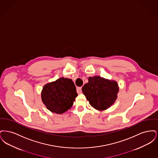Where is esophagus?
I'll list each match as a JSON object with an SVG mask.
<instances>
[{
	"label": "esophagus",
	"instance_id": "34e87169",
	"mask_svg": "<svg viewBox=\"0 0 158 158\" xmlns=\"http://www.w3.org/2000/svg\"><path fill=\"white\" fill-rule=\"evenodd\" d=\"M76 90H77V94H81L82 93V87H77Z\"/></svg>",
	"mask_w": 158,
	"mask_h": 158
}]
</instances>
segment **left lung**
I'll return each mask as SVG.
<instances>
[{
    "instance_id": "1",
    "label": "left lung",
    "mask_w": 158,
    "mask_h": 158,
    "mask_svg": "<svg viewBox=\"0 0 158 158\" xmlns=\"http://www.w3.org/2000/svg\"><path fill=\"white\" fill-rule=\"evenodd\" d=\"M82 90L92 107L103 111L115 102L119 88L116 81L95 76L88 78V83L84 85Z\"/></svg>"
}]
</instances>
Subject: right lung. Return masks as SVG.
Segmentation results:
<instances>
[{
    "instance_id": "add662e5",
    "label": "right lung",
    "mask_w": 158,
    "mask_h": 158,
    "mask_svg": "<svg viewBox=\"0 0 158 158\" xmlns=\"http://www.w3.org/2000/svg\"><path fill=\"white\" fill-rule=\"evenodd\" d=\"M77 96L72 79L60 77L45 85L41 92L42 101L52 113L61 114L69 110Z\"/></svg>"
}]
</instances>
